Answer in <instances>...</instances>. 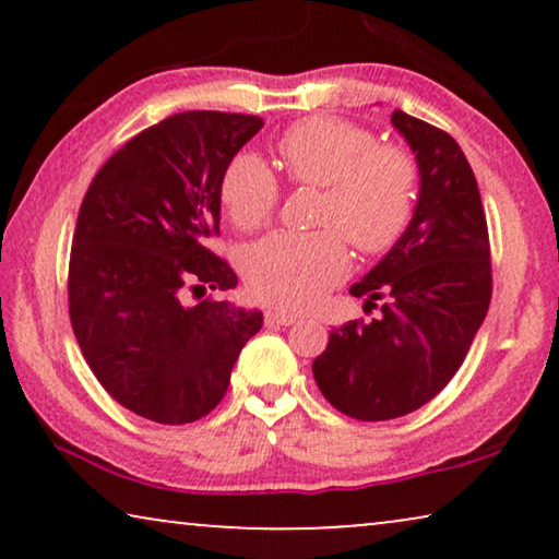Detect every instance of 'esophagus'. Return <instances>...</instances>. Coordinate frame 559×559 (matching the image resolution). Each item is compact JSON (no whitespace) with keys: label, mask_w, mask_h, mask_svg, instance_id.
I'll use <instances>...</instances> for the list:
<instances>
[{"label":"esophagus","mask_w":559,"mask_h":559,"mask_svg":"<svg viewBox=\"0 0 559 559\" xmlns=\"http://www.w3.org/2000/svg\"><path fill=\"white\" fill-rule=\"evenodd\" d=\"M264 320H266V325H293L300 320V316H295V312H287V310H280V308H272L264 312Z\"/></svg>","instance_id":"obj_1"}]
</instances>
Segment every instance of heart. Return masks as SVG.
Listing matches in <instances>:
<instances>
[{"label":"heart","mask_w":559,"mask_h":559,"mask_svg":"<svg viewBox=\"0 0 559 559\" xmlns=\"http://www.w3.org/2000/svg\"><path fill=\"white\" fill-rule=\"evenodd\" d=\"M295 182L325 188L320 231H277L243 254V277L259 300L308 310L348 274L346 239L361 254L392 249L415 213L419 173L402 147L379 144L369 129L312 117L289 127L277 144ZM221 201L239 228L254 231L272 218L280 182L259 155H236L221 178Z\"/></svg>","instance_id":"1"}]
</instances>
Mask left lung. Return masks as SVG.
Instances as JSON below:
<instances>
[{
  "label": "left lung",
  "mask_w": 559,
  "mask_h": 559,
  "mask_svg": "<svg viewBox=\"0 0 559 559\" xmlns=\"http://www.w3.org/2000/svg\"><path fill=\"white\" fill-rule=\"evenodd\" d=\"M419 173L407 231L350 287L379 316L335 328L312 377L343 415L379 423L409 415L461 369L488 302L491 251L478 182L442 129L392 114Z\"/></svg>",
  "instance_id": "8db88e82"
}]
</instances>
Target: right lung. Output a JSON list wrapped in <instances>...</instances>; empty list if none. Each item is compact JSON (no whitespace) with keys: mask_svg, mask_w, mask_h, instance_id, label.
Segmentation results:
<instances>
[{"mask_svg":"<svg viewBox=\"0 0 559 559\" xmlns=\"http://www.w3.org/2000/svg\"><path fill=\"white\" fill-rule=\"evenodd\" d=\"M264 121L182 111L114 152L83 195L68 266L75 341L121 407L159 425L195 423L224 400L262 310L182 302L234 289L205 247L221 224V178Z\"/></svg>","mask_w":559,"mask_h":559,"instance_id":"1","label":"right lung"}]
</instances>
